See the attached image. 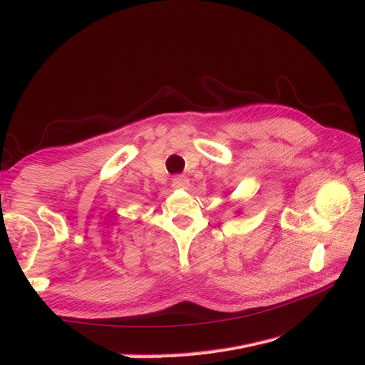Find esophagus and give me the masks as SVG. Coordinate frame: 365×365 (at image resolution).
Instances as JSON below:
<instances>
[{"label": "esophagus", "instance_id": "esophagus-1", "mask_svg": "<svg viewBox=\"0 0 365 365\" xmlns=\"http://www.w3.org/2000/svg\"><path fill=\"white\" fill-rule=\"evenodd\" d=\"M172 185L175 189H187L189 187V178L185 175H175L172 178Z\"/></svg>", "mask_w": 365, "mask_h": 365}]
</instances>
